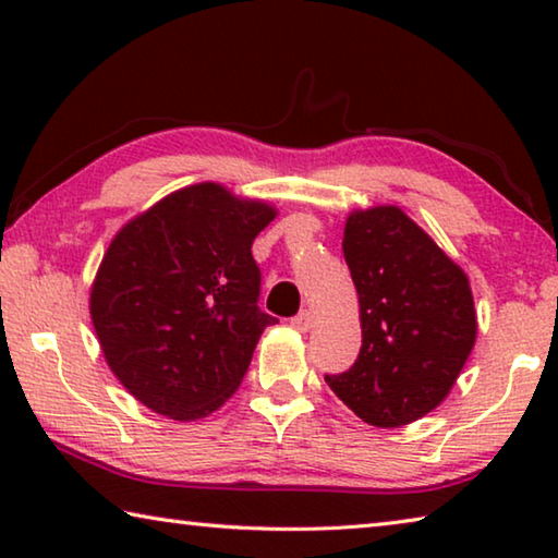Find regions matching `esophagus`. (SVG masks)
<instances>
[{
  "mask_svg": "<svg viewBox=\"0 0 558 558\" xmlns=\"http://www.w3.org/2000/svg\"><path fill=\"white\" fill-rule=\"evenodd\" d=\"M290 325L298 329V332H310V329H313V325H315V315L310 313V310H302L300 315H295L290 319Z\"/></svg>",
  "mask_w": 558,
  "mask_h": 558,
  "instance_id": "obj_1",
  "label": "esophagus"
}]
</instances>
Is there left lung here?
I'll list each match as a JSON object with an SVG mask.
<instances>
[{
  "mask_svg": "<svg viewBox=\"0 0 558 558\" xmlns=\"http://www.w3.org/2000/svg\"><path fill=\"white\" fill-rule=\"evenodd\" d=\"M342 251L362 349L325 381L369 426H405L446 399L475 344L468 276L399 206L349 214Z\"/></svg>",
  "mask_w": 558,
  "mask_h": 558,
  "instance_id": "1",
  "label": "left lung"
}]
</instances>
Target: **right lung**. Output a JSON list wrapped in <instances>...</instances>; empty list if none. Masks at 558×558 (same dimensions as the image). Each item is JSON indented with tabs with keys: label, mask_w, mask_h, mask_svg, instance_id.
Listing matches in <instances>:
<instances>
[{
	"label": "right lung",
	"mask_w": 558,
	"mask_h": 558,
	"mask_svg": "<svg viewBox=\"0 0 558 558\" xmlns=\"http://www.w3.org/2000/svg\"><path fill=\"white\" fill-rule=\"evenodd\" d=\"M276 219L263 202L204 182L122 226L90 290L106 362L140 403L174 421L214 413L239 389L263 329L251 245Z\"/></svg>",
	"instance_id": "1"
}]
</instances>
